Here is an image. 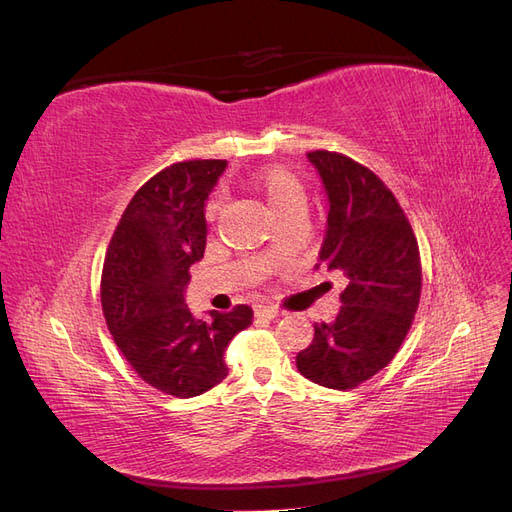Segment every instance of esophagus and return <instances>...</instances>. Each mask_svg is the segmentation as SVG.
Listing matches in <instances>:
<instances>
[{
    "mask_svg": "<svg viewBox=\"0 0 512 512\" xmlns=\"http://www.w3.org/2000/svg\"><path fill=\"white\" fill-rule=\"evenodd\" d=\"M284 316V312H280L277 307H269V305H258L256 307V318H262V320H275Z\"/></svg>",
    "mask_w": 512,
    "mask_h": 512,
    "instance_id": "1",
    "label": "esophagus"
}]
</instances>
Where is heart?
Wrapping results in <instances>:
<instances>
[{
	"label": "heart",
	"instance_id": "heart-1",
	"mask_svg": "<svg viewBox=\"0 0 512 512\" xmlns=\"http://www.w3.org/2000/svg\"><path fill=\"white\" fill-rule=\"evenodd\" d=\"M254 185L262 194H265V198L269 200V205L277 215L284 213L292 205L303 203V185L299 183L297 177L288 173V170L282 166H269L265 170H260V173L254 177ZM220 207H222L220 196L209 200L207 211H205L209 222L218 218Z\"/></svg>",
	"mask_w": 512,
	"mask_h": 512
}]
</instances>
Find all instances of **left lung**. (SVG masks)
<instances>
[{
  "label": "left lung",
  "mask_w": 512,
  "mask_h": 512,
  "mask_svg": "<svg viewBox=\"0 0 512 512\" xmlns=\"http://www.w3.org/2000/svg\"><path fill=\"white\" fill-rule=\"evenodd\" d=\"M329 213L318 265L344 273L342 307L333 322L314 324L297 354L301 374L346 391L393 361L421 299V254L397 198L363 164L342 153L312 151Z\"/></svg>",
  "instance_id": "obj_1"
}]
</instances>
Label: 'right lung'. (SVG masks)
Masks as SVG:
<instances>
[{
  "mask_svg": "<svg viewBox=\"0 0 512 512\" xmlns=\"http://www.w3.org/2000/svg\"><path fill=\"white\" fill-rule=\"evenodd\" d=\"M226 160L177 162L123 211L102 269V309L117 348L153 389L181 399L228 376L224 350L252 324V307L196 318L185 305L190 267L205 254V205Z\"/></svg>",
  "mask_w": 512,
  "mask_h": 512,
  "instance_id": "1",
  "label": "right lung"
}]
</instances>
